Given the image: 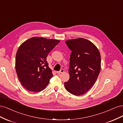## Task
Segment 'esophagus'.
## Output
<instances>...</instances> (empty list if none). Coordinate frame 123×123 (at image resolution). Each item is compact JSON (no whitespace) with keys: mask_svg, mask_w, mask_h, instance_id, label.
<instances>
[{"mask_svg":"<svg viewBox=\"0 0 123 123\" xmlns=\"http://www.w3.org/2000/svg\"><path fill=\"white\" fill-rule=\"evenodd\" d=\"M64 71H65V70H64V69H61L60 71H57L56 73H57V74H61V73H62L64 72Z\"/></svg>","mask_w":123,"mask_h":123,"instance_id":"obj_1","label":"esophagus"}]
</instances>
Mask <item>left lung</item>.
Instances as JSON below:
<instances>
[{
    "label": "left lung",
    "mask_w": 123,
    "mask_h": 123,
    "mask_svg": "<svg viewBox=\"0 0 123 123\" xmlns=\"http://www.w3.org/2000/svg\"><path fill=\"white\" fill-rule=\"evenodd\" d=\"M70 54V78L64 84L70 93L79 96L86 93L95 84L101 69V57L98 48L83 38L66 40Z\"/></svg>",
    "instance_id": "left-lung-1"
}]
</instances>
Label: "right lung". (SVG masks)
I'll return each mask as SVG.
<instances>
[{
    "instance_id": "right-lung-1",
    "label": "right lung",
    "mask_w": 123,
    "mask_h": 123,
    "mask_svg": "<svg viewBox=\"0 0 123 123\" xmlns=\"http://www.w3.org/2000/svg\"><path fill=\"white\" fill-rule=\"evenodd\" d=\"M60 40L33 37L18 48L15 69L20 83L28 90L38 92L44 90L53 77L47 62L50 52Z\"/></svg>"
}]
</instances>
